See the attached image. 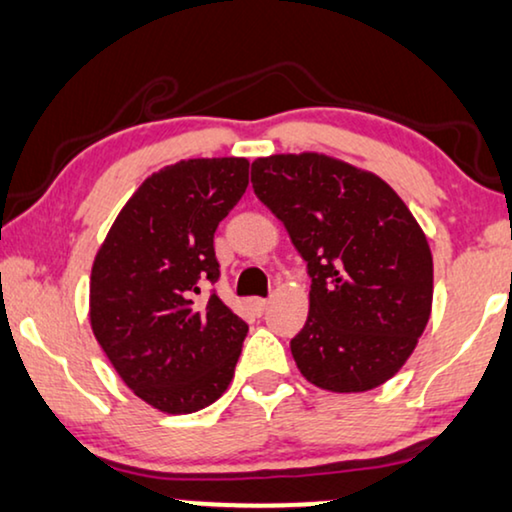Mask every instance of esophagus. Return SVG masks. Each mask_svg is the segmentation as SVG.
<instances>
[{"label": "esophagus", "mask_w": 512, "mask_h": 512, "mask_svg": "<svg viewBox=\"0 0 512 512\" xmlns=\"http://www.w3.org/2000/svg\"><path fill=\"white\" fill-rule=\"evenodd\" d=\"M249 303H251V308L258 310V313H263V310L268 308V303H270V301H268V298H251Z\"/></svg>", "instance_id": "obj_1"}]
</instances>
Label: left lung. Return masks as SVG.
Segmentation results:
<instances>
[{"label":"left lung","instance_id":"left-lung-1","mask_svg":"<svg viewBox=\"0 0 512 512\" xmlns=\"http://www.w3.org/2000/svg\"><path fill=\"white\" fill-rule=\"evenodd\" d=\"M256 197L308 263L310 313L291 338L296 367L329 393H364L414 353L433 308V254L390 185L343 159L258 157Z\"/></svg>","mask_w":512,"mask_h":512}]
</instances>
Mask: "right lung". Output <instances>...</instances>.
<instances>
[{
    "label": "right lung",
    "instance_id": "1",
    "mask_svg": "<svg viewBox=\"0 0 512 512\" xmlns=\"http://www.w3.org/2000/svg\"><path fill=\"white\" fill-rule=\"evenodd\" d=\"M249 185L244 157L181 159L145 178L98 249L89 284L96 341L122 381L164 414L228 390L247 322L216 291L218 223Z\"/></svg>",
    "mask_w": 512,
    "mask_h": 512
}]
</instances>
